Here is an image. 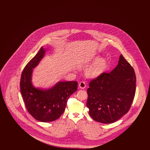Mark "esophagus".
Here are the masks:
<instances>
[{
    "label": "esophagus",
    "instance_id": "obj_1",
    "mask_svg": "<svg viewBox=\"0 0 150 150\" xmlns=\"http://www.w3.org/2000/svg\"><path fill=\"white\" fill-rule=\"evenodd\" d=\"M79 88H80V89H82L86 88V83H85L84 81H81V82L79 83Z\"/></svg>",
    "mask_w": 150,
    "mask_h": 150
}]
</instances>
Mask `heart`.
I'll list each match as a JSON object with an SVG mask.
<instances>
[{
	"mask_svg": "<svg viewBox=\"0 0 150 150\" xmlns=\"http://www.w3.org/2000/svg\"><path fill=\"white\" fill-rule=\"evenodd\" d=\"M96 61L93 64L88 68L86 71V75L89 78H97L100 76L105 70L107 67V59L105 58L98 59L96 57Z\"/></svg>",
	"mask_w": 150,
	"mask_h": 150,
	"instance_id": "b5f03b06",
	"label": "heart"
}]
</instances>
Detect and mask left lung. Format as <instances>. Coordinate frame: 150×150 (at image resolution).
Returning <instances> with one entry per match:
<instances>
[{"instance_id": "left-lung-1", "label": "left lung", "mask_w": 150, "mask_h": 150, "mask_svg": "<svg viewBox=\"0 0 150 150\" xmlns=\"http://www.w3.org/2000/svg\"><path fill=\"white\" fill-rule=\"evenodd\" d=\"M87 89L86 106L94 120L111 124L128 112L136 90L132 66L121 54L117 66L110 73L93 79Z\"/></svg>"}]
</instances>
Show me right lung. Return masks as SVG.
Returning <instances> with one entry per match:
<instances>
[{
    "mask_svg": "<svg viewBox=\"0 0 150 150\" xmlns=\"http://www.w3.org/2000/svg\"><path fill=\"white\" fill-rule=\"evenodd\" d=\"M43 47L26 65L22 72L20 88L28 111L34 119L42 122L58 119L64 112L67 100L78 88V82L59 81L48 89L35 88L31 78L34 69L44 56Z\"/></svg>",
    "mask_w": 150,
    "mask_h": 150,
    "instance_id": "1",
    "label": "right lung"
}]
</instances>
